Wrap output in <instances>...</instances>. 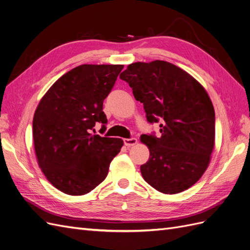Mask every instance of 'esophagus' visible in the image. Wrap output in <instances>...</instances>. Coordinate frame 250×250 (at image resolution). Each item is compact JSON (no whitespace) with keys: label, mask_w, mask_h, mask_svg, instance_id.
Listing matches in <instances>:
<instances>
[{"label":"esophagus","mask_w":250,"mask_h":250,"mask_svg":"<svg viewBox=\"0 0 250 250\" xmlns=\"http://www.w3.org/2000/svg\"><path fill=\"white\" fill-rule=\"evenodd\" d=\"M124 142H125V146H127V147H131V146H134L137 144V139L136 138H130V139H124Z\"/></svg>","instance_id":"obj_1"}]
</instances>
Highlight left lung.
I'll return each instance as SVG.
<instances>
[{
  "label": "left lung",
  "mask_w": 250,
  "mask_h": 250,
  "mask_svg": "<svg viewBox=\"0 0 250 250\" xmlns=\"http://www.w3.org/2000/svg\"><path fill=\"white\" fill-rule=\"evenodd\" d=\"M119 78L143 104L147 122L161 120V137L141 135L149 159L143 179L164 194L193 186L207 170L215 146V111L197 80L173 64L155 60L127 65Z\"/></svg>",
  "instance_id": "1"
}]
</instances>
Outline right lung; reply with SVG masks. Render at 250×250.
I'll list each match as a JSON object with an SVG mask.
<instances>
[{
    "instance_id": "right-lung-1",
    "label": "right lung",
    "mask_w": 250,
    "mask_h": 250,
    "mask_svg": "<svg viewBox=\"0 0 250 250\" xmlns=\"http://www.w3.org/2000/svg\"><path fill=\"white\" fill-rule=\"evenodd\" d=\"M124 65L83 64L56 81L40 100L33 117L38 165L55 188L84 195L106 179L111 161L124 141L92 135L96 123L104 126V100Z\"/></svg>"
}]
</instances>
